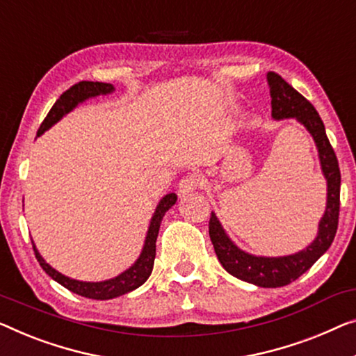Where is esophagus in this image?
Returning <instances> with one entry per match:
<instances>
[{
    "label": "esophagus",
    "mask_w": 356,
    "mask_h": 356,
    "mask_svg": "<svg viewBox=\"0 0 356 356\" xmlns=\"http://www.w3.org/2000/svg\"><path fill=\"white\" fill-rule=\"evenodd\" d=\"M200 187V177L195 176V174H190V176H185L182 180L179 182V196H188L190 193H193L196 188Z\"/></svg>",
    "instance_id": "1"
}]
</instances>
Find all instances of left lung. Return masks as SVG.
Masks as SVG:
<instances>
[{"mask_svg":"<svg viewBox=\"0 0 356 356\" xmlns=\"http://www.w3.org/2000/svg\"><path fill=\"white\" fill-rule=\"evenodd\" d=\"M267 81L272 95V116L275 120L296 118L304 124L314 137L323 174L327 182V203L325 216L321 217L318 235L310 246L293 256L284 257H257L236 248L227 236L214 212L209 219V236L214 245L216 256L227 272L233 277L261 288H280L293 283L304 275L327 249L336 236L341 208V169L325 124L309 100L286 83L278 73L268 72Z\"/></svg>","mask_w":356,"mask_h":356,"instance_id":"left-lung-1","label":"left lung"}]
</instances>
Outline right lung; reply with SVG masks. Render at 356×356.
Instances as JSON below:
<instances>
[{
  "mask_svg": "<svg viewBox=\"0 0 356 356\" xmlns=\"http://www.w3.org/2000/svg\"><path fill=\"white\" fill-rule=\"evenodd\" d=\"M113 89L115 88L111 86L110 83H99V81H79L76 84H73V86L70 89H67V91L56 100V104L52 105L49 113H47L46 118L42 120V123L38 129V136H41L46 129H49L52 124H56L63 115H67L68 111H72L79 102H83V100H86L89 97H95V95L108 94L113 91ZM176 201H177L176 193H169L160 201L155 214L152 217L150 227H148L145 245H144V249H142L140 257L137 259V262L132 265L131 268H127L126 272L118 275L116 278L100 281V283H86V281H76V280L68 278L65 275H62L57 272V270L52 268L49 264H46L44 259L40 256L38 249L35 248L33 241H31L35 256L38 259L41 268L44 270L52 280H56L57 283H60L63 288L72 291V293L88 297V299H97V300H107V299H113V297L123 296L126 293H129V291H134L139 288V286L144 284L147 278L150 277L153 264H155L156 236H158V232H160L161 220L164 214H166V211L169 208H172Z\"/></svg>",
  "mask_w": 356,
  "mask_h": 356,
  "instance_id": "1",
  "label": "right lung"
}]
</instances>
